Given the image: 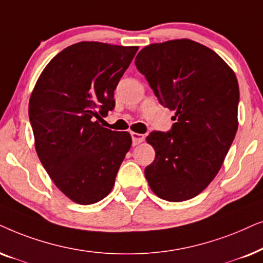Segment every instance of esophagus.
Masks as SVG:
<instances>
[{
    "instance_id": "34e87169",
    "label": "esophagus",
    "mask_w": 263,
    "mask_h": 263,
    "mask_svg": "<svg viewBox=\"0 0 263 263\" xmlns=\"http://www.w3.org/2000/svg\"><path fill=\"white\" fill-rule=\"evenodd\" d=\"M131 137H132V144L137 145L139 143H142L144 141L145 136L142 134H136V132H131Z\"/></svg>"
}]
</instances>
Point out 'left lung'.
Masks as SVG:
<instances>
[{"mask_svg":"<svg viewBox=\"0 0 263 263\" xmlns=\"http://www.w3.org/2000/svg\"><path fill=\"white\" fill-rule=\"evenodd\" d=\"M135 65L159 102L176 111L171 131L146 137L155 150L144 170L149 186L170 202L194 198L218 174L236 136V74L215 51L191 40L150 44Z\"/></svg>","mask_w":263,"mask_h":263,"instance_id":"1","label":"left lung"}]
</instances>
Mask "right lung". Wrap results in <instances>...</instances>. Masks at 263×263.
<instances>
[{
  "label": "right lung",
  "mask_w": 263,
  "mask_h": 263,
  "mask_svg": "<svg viewBox=\"0 0 263 263\" xmlns=\"http://www.w3.org/2000/svg\"><path fill=\"white\" fill-rule=\"evenodd\" d=\"M137 50L101 42L69 45L51 59L31 93L37 155L56 187L78 204L109 194L131 148L128 132L100 121L114 109V90Z\"/></svg>",
  "instance_id": "1"
}]
</instances>
